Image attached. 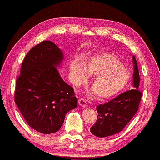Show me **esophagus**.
I'll use <instances>...</instances> for the list:
<instances>
[{
	"label": "esophagus",
	"instance_id": "34e87169",
	"mask_svg": "<svg viewBox=\"0 0 160 160\" xmlns=\"http://www.w3.org/2000/svg\"><path fill=\"white\" fill-rule=\"evenodd\" d=\"M78 102H79L81 107L85 108L86 106H87V102H86V101L83 98H80L79 100H78Z\"/></svg>",
	"mask_w": 160,
	"mask_h": 160
}]
</instances>
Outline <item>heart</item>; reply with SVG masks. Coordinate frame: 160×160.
<instances>
[{"label":"heart","mask_w":160,"mask_h":160,"mask_svg":"<svg viewBox=\"0 0 160 160\" xmlns=\"http://www.w3.org/2000/svg\"><path fill=\"white\" fill-rule=\"evenodd\" d=\"M70 73L74 83L80 85L88 75H95L92 87L100 98H108L122 89L128 82V71L121 65L115 55L100 53L85 60L83 65L79 60H73L70 64Z\"/></svg>","instance_id":"heart-1"}]
</instances>
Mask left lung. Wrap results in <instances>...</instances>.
I'll list each match as a JSON object with an SVG mask.
<instances>
[{
	"label": "left lung",
	"mask_w": 160,
	"mask_h": 160,
	"mask_svg": "<svg viewBox=\"0 0 160 160\" xmlns=\"http://www.w3.org/2000/svg\"><path fill=\"white\" fill-rule=\"evenodd\" d=\"M134 66L132 90L126 91L108 102L97 107L98 120L90 132L98 138H105L120 132L138 112L142 92L139 91L138 62L132 55Z\"/></svg>",
	"instance_id": "8db88e82"
}]
</instances>
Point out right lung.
Instances as JSON below:
<instances>
[{"mask_svg": "<svg viewBox=\"0 0 160 160\" xmlns=\"http://www.w3.org/2000/svg\"><path fill=\"white\" fill-rule=\"evenodd\" d=\"M64 54L50 40L30 50L16 80L15 102L30 128L39 132H56L65 115L77 108L73 88L60 76Z\"/></svg>", "mask_w": 160, "mask_h": 160, "instance_id": "add662e5", "label": "right lung"}]
</instances>
